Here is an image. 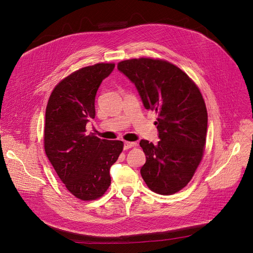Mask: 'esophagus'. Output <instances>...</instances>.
<instances>
[{
  "mask_svg": "<svg viewBox=\"0 0 253 253\" xmlns=\"http://www.w3.org/2000/svg\"><path fill=\"white\" fill-rule=\"evenodd\" d=\"M136 145V142H130V141H125L124 142V149L125 150H128V149H131L133 148Z\"/></svg>",
  "mask_w": 253,
  "mask_h": 253,
  "instance_id": "1",
  "label": "esophagus"
}]
</instances>
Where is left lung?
Wrapping results in <instances>:
<instances>
[{
	"instance_id": "1",
	"label": "left lung",
	"mask_w": 253,
	"mask_h": 253,
	"mask_svg": "<svg viewBox=\"0 0 253 253\" xmlns=\"http://www.w3.org/2000/svg\"><path fill=\"white\" fill-rule=\"evenodd\" d=\"M118 70L135 85L144 108L159 116L155 125L160 140L139 142L147 158L140 174L153 192L174 194L189 183L203 156L208 117L201 92L165 60H124Z\"/></svg>"
}]
</instances>
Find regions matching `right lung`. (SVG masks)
I'll use <instances>...</instances> for the list:
<instances>
[{"label":"right lung","instance_id":"add662e5","mask_svg":"<svg viewBox=\"0 0 253 253\" xmlns=\"http://www.w3.org/2000/svg\"><path fill=\"white\" fill-rule=\"evenodd\" d=\"M114 63L79 70L52 91L46 108L44 145L48 160L64 185L84 201L101 197L111 184L110 169L123 150V141L86 134L95 117V96Z\"/></svg>","mask_w":253,"mask_h":253}]
</instances>
